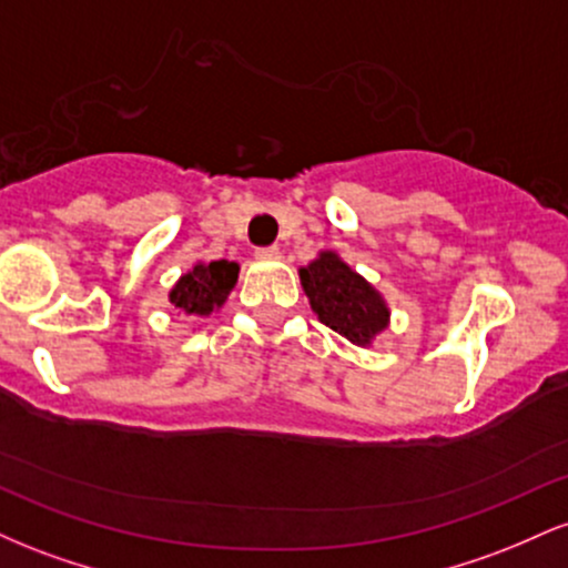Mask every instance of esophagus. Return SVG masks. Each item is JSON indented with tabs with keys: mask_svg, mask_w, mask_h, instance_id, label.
<instances>
[{
	"mask_svg": "<svg viewBox=\"0 0 568 568\" xmlns=\"http://www.w3.org/2000/svg\"><path fill=\"white\" fill-rule=\"evenodd\" d=\"M256 258H262V262H277L280 258V247H258L256 251Z\"/></svg>",
	"mask_w": 568,
	"mask_h": 568,
	"instance_id": "esophagus-1",
	"label": "esophagus"
}]
</instances>
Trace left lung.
Instances as JSON below:
<instances>
[{"instance_id": "1", "label": "left lung", "mask_w": 568, "mask_h": 568, "mask_svg": "<svg viewBox=\"0 0 568 568\" xmlns=\"http://www.w3.org/2000/svg\"><path fill=\"white\" fill-rule=\"evenodd\" d=\"M298 277L317 321L355 347H371L374 338L389 328V306L382 293L336 251L317 253L298 270Z\"/></svg>"}]
</instances>
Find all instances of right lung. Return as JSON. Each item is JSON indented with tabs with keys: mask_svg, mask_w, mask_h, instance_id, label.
<instances>
[{
	"mask_svg": "<svg viewBox=\"0 0 568 568\" xmlns=\"http://www.w3.org/2000/svg\"><path fill=\"white\" fill-rule=\"evenodd\" d=\"M240 264L226 262H197L184 272L168 293L171 304L189 317H211L226 304L234 285H237Z\"/></svg>",
	"mask_w": 568,
	"mask_h": 568,
	"instance_id": "obj_1",
	"label": "right lung"
}]
</instances>
